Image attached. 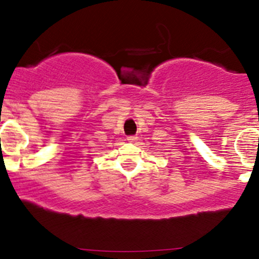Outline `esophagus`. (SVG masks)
<instances>
[{
  "mask_svg": "<svg viewBox=\"0 0 259 259\" xmlns=\"http://www.w3.org/2000/svg\"><path fill=\"white\" fill-rule=\"evenodd\" d=\"M127 140H129V142H137L138 137H137V135H133V137H127Z\"/></svg>",
  "mask_w": 259,
  "mask_h": 259,
  "instance_id": "34e87169",
  "label": "esophagus"
}]
</instances>
